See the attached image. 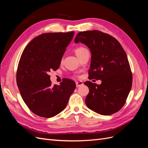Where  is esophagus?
Returning <instances> with one entry per match:
<instances>
[{
	"instance_id": "34e87169",
	"label": "esophagus",
	"mask_w": 148,
	"mask_h": 148,
	"mask_svg": "<svg viewBox=\"0 0 148 148\" xmlns=\"http://www.w3.org/2000/svg\"><path fill=\"white\" fill-rule=\"evenodd\" d=\"M83 85V83L82 82H76V86L77 87H79Z\"/></svg>"
}]
</instances>
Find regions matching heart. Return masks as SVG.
Returning a JSON list of instances; mask_svg holds the SVG:
<instances>
[{"mask_svg":"<svg viewBox=\"0 0 148 148\" xmlns=\"http://www.w3.org/2000/svg\"><path fill=\"white\" fill-rule=\"evenodd\" d=\"M86 50H87V49L83 47H78L75 49V52L76 53V55L77 56V57H79L84 51Z\"/></svg>","mask_w":148,"mask_h":148,"instance_id":"b5f03b06","label":"heart"}]
</instances>
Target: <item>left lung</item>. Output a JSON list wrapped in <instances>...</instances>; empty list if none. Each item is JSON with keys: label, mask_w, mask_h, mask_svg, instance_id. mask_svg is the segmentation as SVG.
I'll use <instances>...</instances> for the list:
<instances>
[{"label": "left lung", "mask_w": 148, "mask_h": 148, "mask_svg": "<svg viewBox=\"0 0 148 148\" xmlns=\"http://www.w3.org/2000/svg\"><path fill=\"white\" fill-rule=\"evenodd\" d=\"M85 44L91 51L89 79H101V84L86 82L89 92L85 103L89 109L110 115L122 108L132 86V75L127 56L117 39L97 30L79 32L75 42Z\"/></svg>", "instance_id": "8db88e82"}]
</instances>
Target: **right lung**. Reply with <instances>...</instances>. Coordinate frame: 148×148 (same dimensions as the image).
I'll return each instance as SVG.
<instances>
[{"label": "right lung", "instance_id": "obj_1", "mask_svg": "<svg viewBox=\"0 0 148 148\" xmlns=\"http://www.w3.org/2000/svg\"><path fill=\"white\" fill-rule=\"evenodd\" d=\"M73 36L74 31L42 34L22 53L16 72L17 86L26 106L39 117L51 118L60 113L76 88L75 83L69 79L52 86L49 75L59 68Z\"/></svg>", "mask_w": 148, "mask_h": 148}]
</instances>
